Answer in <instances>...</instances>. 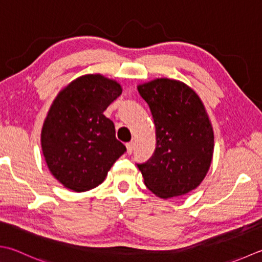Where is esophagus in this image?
I'll list each match as a JSON object with an SVG mask.
<instances>
[{
  "label": "esophagus",
  "mask_w": 262,
  "mask_h": 262,
  "mask_svg": "<svg viewBox=\"0 0 262 262\" xmlns=\"http://www.w3.org/2000/svg\"><path fill=\"white\" fill-rule=\"evenodd\" d=\"M126 148H127V153H128V155H132L133 150H134V143H133V142L127 143V144H126Z\"/></svg>",
  "instance_id": "obj_1"
}]
</instances>
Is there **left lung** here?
<instances>
[{
    "label": "left lung",
    "mask_w": 262,
    "mask_h": 262,
    "mask_svg": "<svg viewBox=\"0 0 262 262\" xmlns=\"http://www.w3.org/2000/svg\"><path fill=\"white\" fill-rule=\"evenodd\" d=\"M150 106L157 147L137 165L151 192L161 199L195 189L211 165L214 137L211 121L195 91L183 81L157 78L137 86Z\"/></svg>",
    "instance_id": "left-lung-1"
}]
</instances>
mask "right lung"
<instances>
[{"label":"right lung","mask_w":262,"mask_h":262,"mask_svg":"<svg viewBox=\"0 0 262 262\" xmlns=\"http://www.w3.org/2000/svg\"><path fill=\"white\" fill-rule=\"evenodd\" d=\"M121 92L117 80L89 74L56 95L44 120L40 145L49 170L64 187L79 193L99 186L125 153L114 122L103 115Z\"/></svg>","instance_id":"obj_1"}]
</instances>
